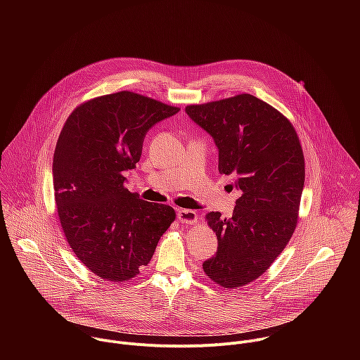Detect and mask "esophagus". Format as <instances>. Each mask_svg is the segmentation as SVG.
Returning <instances> with one entry per match:
<instances>
[{"mask_svg": "<svg viewBox=\"0 0 360 360\" xmlns=\"http://www.w3.org/2000/svg\"><path fill=\"white\" fill-rule=\"evenodd\" d=\"M178 219L181 224H186V225H193L198 222V214L195 211L191 210H179L178 211Z\"/></svg>", "mask_w": 360, "mask_h": 360, "instance_id": "obj_1", "label": "esophagus"}]
</instances>
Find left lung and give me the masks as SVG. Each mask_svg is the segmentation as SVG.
I'll list each match as a JSON object with an SVG mask.
<instances>
[{
  "label": "left lung",
  "instance_id": "obj_1",
  "mask_svg": "<svg viewBox=\"0 0 360 360\" xmlns=\"http://www.w3.org/2000/svg\"><path fill=\"white\" fill-rule=\"evenodd\" d=\"M189 118L219 150V172L240 191L232 218L207 214L218 250L203 272L226 289L269 269L292 238L304 185V158L290 121L250 94L188 105Z\"/></svg>",
  "mask_w": 360,
  "mask_h": 360
}]
</instances>
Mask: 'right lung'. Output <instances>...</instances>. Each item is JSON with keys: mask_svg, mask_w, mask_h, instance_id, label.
Here are the masks:
<instances>
[{"mask_svg": "<svg viewBox=\"0 0 360 360\" xmlns=\"http://www.w3.org/2000/svg\"><path fill=\"white\" fill-rule=\"evenodd\" d=\"M178 111L121 91L85 101L63 127L53 161L58 218L78 261L102 279L135 278L175 221L169 205L129 192L124 172L139 161L148 129Z\"/></svg>", "mask_w": 360, "mask_h": 360, "instance_id": "obj_1", "label": "right lung"}]
</instances>
